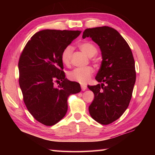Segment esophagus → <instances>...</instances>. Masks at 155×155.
<instances>
[{
  "instance_id": "34e87169",
  "label": "esophagus",
  "mask_w": 155,
  "mask_h": 155,
  "mask_svg": "<svg viewBox=\"0 0 155 155\" xmlns=\"http://www.w3.org/2000/svg\"><path fill=\"white\" fill-rule=\"evenodd\" d=\"M81 90H82V91H85L86 89H87V85H81Z\"/></svg>"
}]
</instances>
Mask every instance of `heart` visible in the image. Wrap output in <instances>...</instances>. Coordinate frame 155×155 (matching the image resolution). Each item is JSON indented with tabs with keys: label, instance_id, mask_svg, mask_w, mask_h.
<instances>
[{
	"label": "heart",
	"instance_id": "heart-1",
	"mask_svg": "<svg viewBox=\"0 0 155 155\" xmlns=\"http://www.w3.org/2000/svg\"><path fill=\"white\" fill-rule=\"evenodd\" d=\"M78 48L89 57H92L98 52V49L93 43L90 41H84L78 45ZM72 47L68 46L63 50L61 55V61L66 66L71 64ZM94 68L91 66L84 68H77L68 73V77L70 80L80 83H86L90 80L94 73Z\"/></svg>",
	"mask_w": 155,
	"mask_h": 155
}]
</instances>
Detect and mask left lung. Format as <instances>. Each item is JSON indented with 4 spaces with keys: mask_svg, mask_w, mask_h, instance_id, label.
Segmentation results:
<instances>
[{
    "mask_svg": "<svg viewBox=\"0 0 155 155\" xmlns=\"http://www.w3.org/2000/svg\"><path fill=\"white\" fill-rule=\"evenodd\" d=\"M88 37L100 46L103 58L96 77L102 83L87 86L94 94L89 112L94 120L107 125L121 117L130 103L136 80L135 61L128 44L114 28H87L83 38Z\"/></svg>",
    "mask_w": 155,
    "mask_h": 155,
    "instance_id": "1",
    "label": "left lung"
}]
</instances>
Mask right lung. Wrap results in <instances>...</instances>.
<instances>
[{
  "mask_svg": "<svg viewBox=\"0 0 155 155\" xmlns=\"http://www.w3.org/2000/svg\"><path fill=\"white\" fill-rule=\"evenodd\" d=\"M80 31L42 30L31 37L20 54L19 84L28 111L46 126L59 122L68 111V98L81 91L79 83L68 81L61 52ZM54 82H58L56 87Z\"/></svg>",
  "mask_w": 155,
  "mask_h": 155,
  "instance_id": "1",
  "label": "right lung"
}]
</instances>
